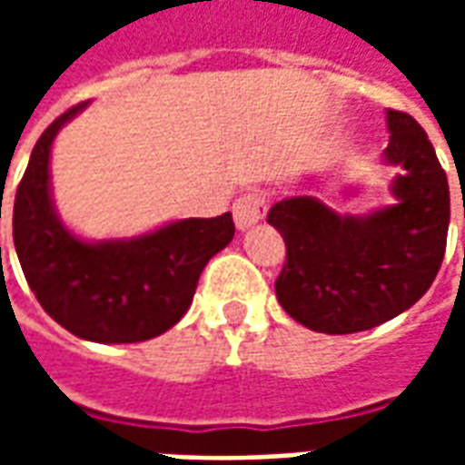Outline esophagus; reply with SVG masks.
<instances>
[{
    "label": "esophagus",
    "instance_id": "1",
    "mask_svg": "<svg viewBox=\"0 0 465 465\" xmlns=\"http://www.w3.org/2000/svg\"><path fill=\"white\" fill-rule=\"evenodd\" d=\"M266 213V199L262 193H243L233 203V223L239 232L252 229L253 223H259Z\"/></svg>",
    "mask_w": 465,
    "mask_h": 465
}]
</instances>
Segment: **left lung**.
I'll use <instances>...</instances> for the list:
<instances>
[{
	"instance_id": "obj_1",
	"label": "left lung",
	"mask_w": 465,
	"mask_h": 465,
	"mask_svg": "<svg viewBox=\"0 0 465 465\" xmlns=\"http://www.w3.org/2000/svg\"><path fill=\"white\" fill-rule=\"evenodd\" d=\"M386 126L383 162L399 166L393 203L339 213L313 196H289L266 219L286 242L279 303L312 331L356 333L391 322L429 292L443 262L450 219L446 172L413 116L389 109Z\"/></svg>"
}]
</instances>
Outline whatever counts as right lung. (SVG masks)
I'll list each match as a JSON object with an SVG mask.
<instances>
[{
  "label": "right lung",
  "mask_w": 465,
  "mask_h": 465,
  "mask_svg": "<svg viewBox=\"0 0 465 465\" xmlns=\"http://www.w3.org/2000/svg\"><path fill=\"white\" fill-rule=\"evenodd\" d=\"M84 106L54 119L32 149L15 199L16 256L36 302L66 331L96 343L146 341L192 306L203 266L233 239V219H179L104 242L69 232L52 199L49 159L59 129Z\"/></svg>",
  "instance_id": "1"
}]
</instances>
